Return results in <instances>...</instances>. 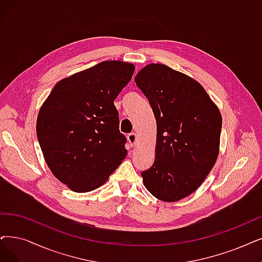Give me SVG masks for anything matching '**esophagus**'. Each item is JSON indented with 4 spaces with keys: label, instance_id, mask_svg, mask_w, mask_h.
<instances>
[{
    "label": "esophagus",
    "instance_id": "34e87169",
    "mask_svg": "<svg viewBox=\"0 0 262 262\" xmlns=\"http://www.w3.org/2000/svg\"><path fill=\"white\" fill-rule=\"evenodd\" d=\"M127 138H128V141H129L130 145H131V146H135V144H137V141H138V137H137V134H135L134 132H132V133H129Z\"/></svg>",
    "mask_w": 262,
    "mask_h": 262
}]
</instances>
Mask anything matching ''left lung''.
Masks as SVG:
<instances>
[{"instance_id": "8db88e82", "label": "left lung", "mask_w": 262, "mask_h": 262, "mask_svg": "<svg viewBox=\"0 0 262 262\" xmlns=\"http://www.w3.org/2000/svg\"><path fill=\"white\" fill-rule=\"evenodd\" d=\"M157 121L155 162L142 172L154 196L175 202L189 195L214 166L222 115L204 88L164 64H149L135 77Z\"/></svg>"}]
</instances>
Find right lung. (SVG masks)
I'll list each match as a JSON object with an SVG mask.
<instances>
[{
	"label": "right lung",
	"mask_w": 262,
	"mask_h": 262,
	"mask_svg": "<svg viewBox=\"0 0 262 262\" xmlns=\"http://www.w3.org/2000/svg\"><path fill=\"white\" fill-rule=\"evenodd\" d=\"M134 70L127 62L103 61L59 81L40 107V149L52 174L73 191L97 189L127 156L114 100Z\"/></svg>",
	"instance_id": "right-lung-1"
}]
</instances>
